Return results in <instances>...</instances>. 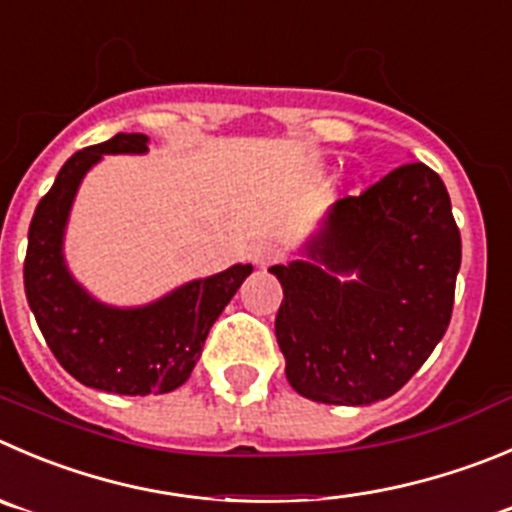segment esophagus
I'll return each mask as SVG.
<instances>
[{"instance_id":"1","label":"esophagus","mask_w":512,"mask_h":512,"mask_svg":"<svg viewBox=\"0 0 512 512\" xmlns=\"http://www.w3.org/2000/svg\"><path fill=\"white\" fill-rule=\"evenodd\" d=\"M276 256H279V251H276L274 243L269 241L256 243V246L251 248V253H248V259H251L256 266H269Z\"/></svg>"}]
</instances>
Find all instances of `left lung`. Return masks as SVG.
<instances>
[{"instance_id": "obj_1", "label": "left lung", "mask_w": 512, "mask_h": 512, "mask_svg": "<svg viewBox=\"0 0 512 512\" xmlns=\"http://www.w3.org/2000/svg\"><path fill=\"white\" fill-rule=\"evenodd\" d=\"M306 256L269 269L284 289L276 342L289 384L324 405L392 397L445 337L455 304L462 241L442 178L399 165L334 203Z\"/></svg>"}]
</instances>
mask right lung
<instances>
[{"mask_svg":"<svg viewBox=\"0 0 512 512\" xmlns=\"http://www.w3.org/2000/svg\"><path fill=\"white\" fill-rule=\"evenodd\" d=\"M145 150L148 138L140 133L77 150L37 203L24 256V294L57 362L85 387L140 397L173 392L191 377L213 321L253 271L236 264L138 309L100 304L72 279L62 236L80 180L102 155Z\"/></svg>","mask_w":512,"mask_h":512,"instance_id":"obj_1","label":"right lung"}]
</instances>
